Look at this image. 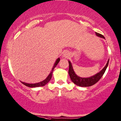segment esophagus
Here are the masks:
<instances>
[{"label": "esophagus", "instance_id": "obj_1", "mask_svg": "<svg viewBox=\"0 0 121 121\" xmlns=\"http://www.w3.org/2000/svg\"><path fill=\"white\" fill-rule=\"evenodd\" d=\"M68 56H69V53H68V52L64 51L63 53V57H68Z\"/></svg>", "mask_w": 121, "mask_h": 121}]
</instances>
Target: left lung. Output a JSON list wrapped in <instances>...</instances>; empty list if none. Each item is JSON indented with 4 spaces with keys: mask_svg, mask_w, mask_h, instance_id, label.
Instances as JSON below:
<instances>
[{
    "mask_svg": "<svg viewBox=\"0 0 121 121\" xmlns=\"http://www.w3.org/2000/svg\"><path fill=\"white\" fill-rule=\"evenodd\" d=\"M95 34L97 35V36H99V37L104 38L105 39L104 36L101 35L99 33H98L95 32ZM108 62H109V60H108L107 63H106V65L105 66V67L103 68V69L101 70L100 71L99 73H96L95 75L94 76H91L90 78H81V77H79L73 71V68L72 65H71V62L70 61H68L69 64V73L70 78V79L71 81H73V83H75V85L77 86H78L80 87H90L91 86L94 85L97 82L99 81V80L100 79L101 77L103 76V75H104V73L105 72V70L107 68L108 64Z\"/></svg>",
    "mask_w": 121,
    "mask_h": 121,
    "instance_id": "left-lung-1",
    "label": "left lung"
}]
</instances>
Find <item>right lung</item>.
<instances>
[{
	"label": "right lung",
	"mask_w": 121,
	"mask_h": 121,
	"mask_svg": "<svg viewBox=\"0 0 121 121\" xmlns=\"http://www.w3.org/2000/svg\"><path fill=\"white\" fill-rule=\"evenodd\" d=\"M59 60H60V58H58L56 61L55 64H54V65L53 66V68H52V70L51 71V73L50 74L48 75V76L47 77V78L46 79H45L43 81H41V82H40L39 83H25V82H21L24 85L26 86L27 87H41V86H45L46 84H47L48 83V82L50 81L51 79V78H52V73H53V69H55V68L56 66L57 65L58 63Z\"/></svg>",
	"instance_id": "right-lung-1"
}]
</instances>
